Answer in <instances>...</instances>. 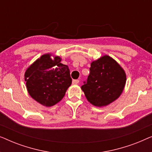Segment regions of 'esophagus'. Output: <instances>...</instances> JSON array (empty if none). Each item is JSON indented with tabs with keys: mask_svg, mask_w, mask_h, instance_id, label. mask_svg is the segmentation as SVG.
Masks as SVG:
<instances>
[{
	"mask_svg": "<svg viewBox=\"0 0 152 152\" xmlns=\"http://www.w3.org/2000/svg\"><path fill=\"white\" fill-rule=\"evenodd\" d=\"M80 82V80H72V84H77Z\"/></svg>",
	"mask_w": 152,
	"mask_h": 152,
	"instance_id": "1",
	"label": "esophagus"
}]
</instances>
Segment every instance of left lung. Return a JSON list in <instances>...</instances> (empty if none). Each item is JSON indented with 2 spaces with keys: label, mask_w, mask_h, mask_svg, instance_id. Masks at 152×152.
<instances>
[{
  "label": "left lung",
  "mask_w": 152,
  "mask_h": 152,
  "mask_svg": "<svg viewBox=\"0 0 152 152\" xmlns=\"http://www.w3.org/2000/svg\"><path fill=\"white\" fill-rule=\"evenodd\" d=\"M125 83L124 70L115 60L105 55L91 63L90 74L82 89L89 102L102 107L118 98Z\"/></svg>",
  "instance_id": "obj_1"
}]
</instances>
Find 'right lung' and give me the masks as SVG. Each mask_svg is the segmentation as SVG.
Here are the masks:
<instances>
[{
	"label": "right lung",
	"instance_id": "1",
	"mask_svg": "<svg viewBox=\"0 0 152 152\" xmlns=\"http://www.w3.org/2000/svg\"><path fill=\"white\" fill-rule=\"evenodd\" d=\"M60 62V57L52 59L47 54L37 59L25 73L29 94L45 107H51L61 100L71 85L69 68Z\"/></svg>",
	"mask_w": 152,
	"mask_h": 152
}]
</instances>
